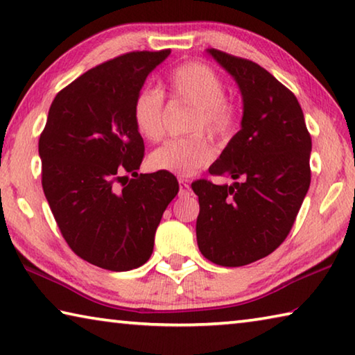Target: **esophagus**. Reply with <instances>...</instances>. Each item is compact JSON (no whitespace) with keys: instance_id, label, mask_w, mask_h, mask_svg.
I'll use <instances>...</instances> for the list:
<instances>
[{"instance_id":"34e87169","label":"esophagus","mask_w":355,"mask_h":355,"mask_svg":"<svg viewBox=\"0 0 355 355\" xmlns=\"http://www.w3.org/2000/svg\"><path fill=\"white\" fill-rule=\"evenodd\" d=\"M178 183H180V191H178V196H180V197H186V196H189V194H191L189 183L186 182V180H183V178H180V180H178Z\"/></svg>"}]
</instances>
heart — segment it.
Returning a JSON list of instances; mask_svg holds the SVG:
<instances>
[{
    "label": "heart",
    "instance_id": "1",
    "mask_svg": "<svg viewBox=\"0 0 355 355\" xmlns=\"http://www.w3.org/2000/svg\"><path fill=\"white\" fill-rule=\"evenodd\" d=\"M173 103L192 107L188 131L183 139L167 141L150 155V166L158 171L189 177L214 158V148L205 131L216 142L227 144L236 135L241 114L235 101L225 97L222 78L203 62H186L173 69L166 80ZM133 120L139 133L148 141L164 136L166 98L158 89L146 87L137 92L133 103Z\"/></svg>",
    "mask_w": 355,
    "mask_h": 355
}]
</instances>
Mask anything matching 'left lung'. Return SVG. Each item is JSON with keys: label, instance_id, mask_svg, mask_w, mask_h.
Wrapping results in <instances>:
<instances>
[{"label": "left lung", "instance_id": "8db88e82", "mask_svg": "<svg viewBox=\"0 0 355 355\" xmlns=\"http://www.w3.org/2000/svg\"><path fill=\"white\" fill-rule=\"evenodd\" d=\"M243 94L241 130L209 167L214 177L191 184L199 196L196 235L202 255L238 268L268 257L285 241L307 194L311 137L290 89L249 59L209 48Z\"/></svg>", "mask_w": 355, "mask_h": 355}]
</instances>
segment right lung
Instances as JSON below:
<instances>
[{
	"label": "right lung",
	"instance_id": "1",
	"mask_svg": "<svg viewBox=\"0 0 355 355\" xmlns=\"http://www.w3.org/2000/svg\"><path fill=\"white\" fill-rule=\"evenodd\" d=\"M169 55L131 51L87 70L58 92L40 133L42 188L59 230L78 257L107 271L148 260L178 192L171 172L137 173L146 147L133 120L137 92Z\"/></svg>",
	"mask_w": 355,
	"mask_h": 355
}]
</instances>
